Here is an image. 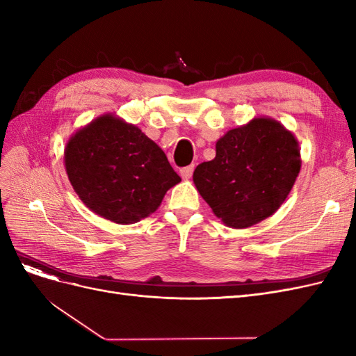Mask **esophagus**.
I'll return each instance as SVG.
<instances>
[{
  "label": "esophagus",
  "mask_w": 356,
  "mask_h": 356,
  "mask_svg": "<svg viewBox=\"0 0 356 356\" xmlns=\"http://www.w3.org/2000/svg\"><path fill=\"white\" fill-rule=\"evenodd\" d=\"M193 172H195V165H190V166L182 168L179 170V175L184 178V179H190L193 177Z\"/></svg>",
  "instance_id": "esophagus-1"
}]
</instances>
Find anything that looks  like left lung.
<instances>
[{"mask_svg": "<svg viewBox=\"0 0 356 356\" xmlns=\"http://www.w3.org/2000/svg\"><path fill=\"white\" fill-rule=\"evenodd\" d=\"M215 148V159L200 163L193 181L224 224L246 229L281 208L301 166L293 134L260 117L232 129Z\"/></svg>", "mask_w": 356, "mask_h": 356, "instance_id": "obj_1", "label": "left lung"}]
</instances>
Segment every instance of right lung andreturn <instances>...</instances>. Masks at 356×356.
Instances as JSON below:
<instances>
[{
  "instance_id": "obj_1",
  "label": "right lung",
  "mask_w": 356,
  "mask_h": 356,
  "mask_svg": "<svg viewBox=\"0 0 356 356\" xmlns=\"http://www.w3.org/2000/svg\"><path fill=\"white\" fill-rule=\"evenodd\" d=\"M63 160L86 207L117 224L148 217L181 181L154 141L111 114L75 132Z\"/></svg>"
}]
</instances>
